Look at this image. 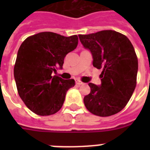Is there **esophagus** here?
Wrapping results in <instances>:
<instances>
[{
  "label": "esophagus",
  "mask_w": 150,
  "mask_h": 150,
  "mask_svg": "<svg viewBox=\"0 0 150 150\" xmlns=\"http://www.w3.org/2000/svg\"><path fill=\"white\" fill-rule=\"evenodd\" d=\"M75 83H76V85H79H79H82V84H83V82H82V81H80V80H79V79H77V80H76V81H75Z\"/></svg>",
  "instance_id": "esophagus-1"
}]
</instances>
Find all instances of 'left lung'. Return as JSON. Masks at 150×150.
I'll use <instances>...</instances> for the list:
<instances>
[{"instance_id": "obj_1", "label": "left lung", "mask_w": 150, "mask_h": 150, "mask_svg": "<svg viewBox=\"0 0 150 150\" xmlns=\"http://www.w3.org/2000/svg\"><path fill=\"white\" fill-rule=\"evenodd\" d=\"M85 48L93 55V64L103 71L101 86L89 83L91 92L84 104L100 117L114 115L125 108L136 86L138 58L128 38L114 30L79 35Z\"/></svg>"}]
</instances>
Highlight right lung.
Returning a JSON list of instances; mask_svg holds the SVG:
<instances>
[{
  "label": "right lung",
  "instance_id": "add662e5",
  "mask_svg": "<svg viewBox=\"0 0 150 150\" xmlns=\"http://www.w3.org/2000/svg\"><path fill=\"white\" fill-rule=\"evenodd\" d=\"M78 36L43 32L29 36L20 46L14 67L18 95L28 108L40 116L61 109L74 79L53 75L62 68L65 56L77 47Z\"/></svg>",
  "mask_w": 150,
  "mask_h": 150
}]
</instances>
